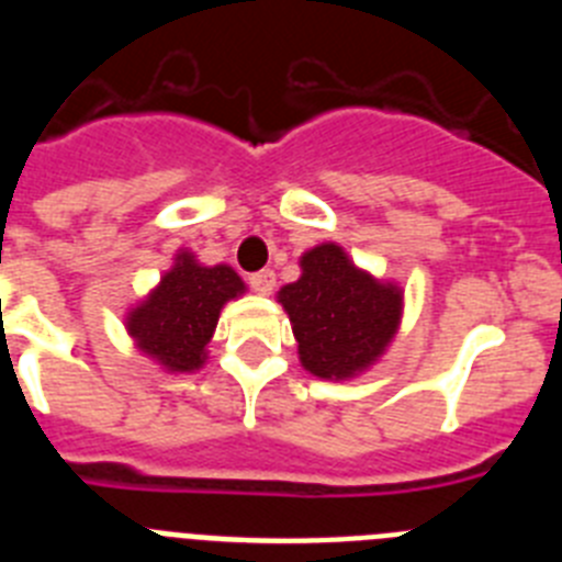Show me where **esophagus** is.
Instances as JSON below:
<instances>
[{
    "label": "esophagus",
    "mask_w": 562,
    "mask_h": 562,
    "mask_svg": "<svg viewBox=\"0 0 562 562\" xmlns=\"http://www.w3.org/2000/svg\"><path fill=\"white\" fill-rule=\"evenodd\" d=\"M250 286L258 292V295H270V292L276 290V272H272V270L252 272Z\"/></svg>",
    "instance_id": "34e87169"
}]
</instances>
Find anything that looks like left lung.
<instances>
[{"mask_svg":"<svg viewBox=\"0 0 562 562\" xmlns=\"http://www.w3.org/2000/svg\"><path fill=\"white\" fill-rule=\"evenodd\" d=\"M297 357L321 380H349L385 355L402 321V290L376 281L326 241L301 256V278L281 286Z\"/></svg>","mask_w":562,"mask_h":562,"instance_id":"1","label":"left lung"}]
</instances>
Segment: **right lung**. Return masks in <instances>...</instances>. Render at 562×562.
<instances>
[{"instance_id":"1","label":"right lung","mask_w":562,"mask_h":562,"mask_svg":"<svg viewBox=\"0 0 562 562\" xmlns=\"http://www.w3.org/2000/svg\"><path fill=\"white\" fill-rule=\"evenodd\" d=\"M241 292L245 281L233 267H205L180 250L160 284L126 315V331L166 371H196L207 360L222 306Z\"/></svg>"}]
</instances>
